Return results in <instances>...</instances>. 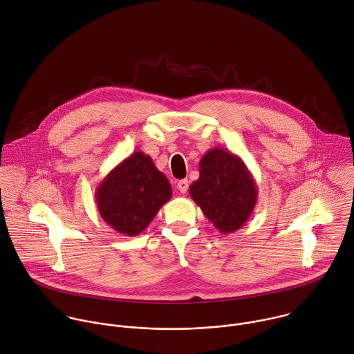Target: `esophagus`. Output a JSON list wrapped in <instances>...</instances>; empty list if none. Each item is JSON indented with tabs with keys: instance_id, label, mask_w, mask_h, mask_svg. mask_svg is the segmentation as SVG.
<instances>
[{
	"instance_id": "obj_1",
	"label": "esophagus",
	"mask_w": 354,
	"mask_h": 354,
	"mask_svg": "<svg viewBox=\"0 0 354 354\" xmlns=\"http://www.w3.org/2000/svg\"><path fill=\"white\" fill-rule=\"evenodd\" d=\"M176 187H178V190H179L182 194H185V193L187 192V189H189V180H187V179L179 180L178 185H176Z\"/></svg>"
}]
</instances>
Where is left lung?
<instances>
[{"instance_id": "1", "label": "left lung", "mask_w": 354, "mask_h": 354, "mask_svg": "<svg viewBox=\"0 0 354 354\" xmlns=\"http://www.w3.org/2000/svg\"><path fill=\"white\" fill-rule=\"evenodd\" d=\"M198 168L200 178L189 190L194 203L221 233L241 229L258 200V186L245 162L229 150L214 147Z\"/></svg>"}]
</instances>
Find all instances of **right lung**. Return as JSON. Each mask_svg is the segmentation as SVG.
<instances>
[{"label": "right lung", "instance_id": "obj_1", "mask_svg": "<svg viewBox=\"0 0 354 354\" xmlns=\"http://www.w3.org/2000/svg\"><path fill=\"white\" fill-rule=\"evenodd\" d=\"M171 197L167 176L143 151H133L114 167L95 193L102 219L129 237L140 234Z\"/></svg>", "mask_w": 354, "mask_h": 354}]
</instances>
